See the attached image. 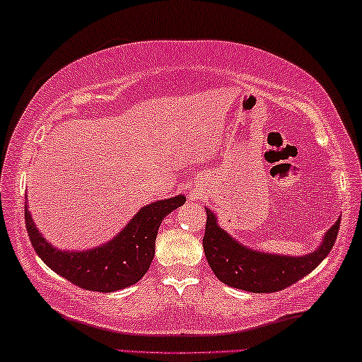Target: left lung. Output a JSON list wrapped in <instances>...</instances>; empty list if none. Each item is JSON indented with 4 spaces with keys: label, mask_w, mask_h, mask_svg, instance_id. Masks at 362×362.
I'll return each mask as SVG.
<instances>
[{
    "label": "left lung",
    "mask_w": 362,
    "mask_h": 362,
    "mask_svg": "<svg viewBox=\"0 0 362 362\" xmlns=\"http://www.w3.org/2000/svg\"><path fill=\"white\" fill-rule=\"evenodd\" d=\"M207 221L202 237L206 259L222 284L252 293H274L296 284L313 272L333 249L339 232V222L326 232L323 244L313 254L303 257H285L260 254L237 244L217 226L216 216L206 209Z\"/></svg>",
    "instance_id": "8db88e82"
}]
</instances>
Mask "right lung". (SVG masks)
<instances>
[{
  "label": "right lung",
  "mask_w": 362,
  "mask_h": 362,
  "mask_svg": "<svg viewBox=\"0 0 362 362\" xmlns=\"http://www.w3.org/2000/svg\"><path fill=\"white\" fill-rule=\"evenodd\" d=\"M185 196L145 206L108 244L87 252H61L47 244L24 204L28 235L36 254L57 275L83 290L110 293L135 285L150 269L161 221L185 204Z\"/></svg>",
  "instance_id": "1"
}]
</instances>
